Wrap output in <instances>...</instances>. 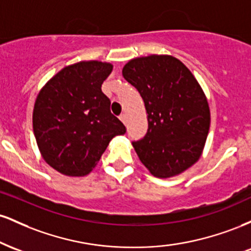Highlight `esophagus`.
<instances>
[{
  "label": "esophagus",
  "mask_w": 251,
  "mask_h": 251,
  "mask_svg": "<svg viewBox=\"0 0 251 251\" xmlns=\"http://www.w3.org/2000/svg\"><path fill=\"white\" fill-rule=\"evenodd\" d=\"M119 119L122 120V122L124 123V124H126V114H120V117H119Z\"/></svg>",
  "instance_id": "obj_1"
}]
</instances>
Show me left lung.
<instances>
[{
  "mask_svg": "<svg viewBox=\"0 0 251 251\" xmlns=\"http://www.w3.org/2000/svg\"><path fill=\"white\" fill-rule=\"evenodd\" d=\"M123 75L138 89L148 113V133L132 145L150 174L180 175L200 159L210 128L208 99L194 74L171 55L135 57Z\"/></svg>",
  "mask_w": 251,
  "mask_h": 251,
  "instance_id": "left-lung-1",
  "label": "left lung"
}]
</instances>
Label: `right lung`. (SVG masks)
<instances>
[{
    "instance_id": "right-lung-1",
    "label": "right lung",
    "mask_w": 251,
    "mask_h": 251,
    "mask_svg": "<svg viewBox=\"0 0 251 251\" xmlns=\"http://www.w3.org/2000/svg\"><path fill=\"white\" fill-rule=\"evenodd\" d=\"M112 70V63L96 60L66 66L37 94L34 135L43 160L60 174L88 175L109 142L126 132L101 91Z\"/></svg>"
}]
</instances>
